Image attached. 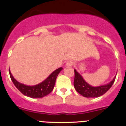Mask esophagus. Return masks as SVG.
<instances>
[{"mask_svg": "<svg viewBox=\"0 0 126 126\" xmlns=\"http://www.w3.org/2000/svg\"><path fill=\"white\" fill-rule=\"evenodd\" d=\"M73 64H74V62H73L72 61H68L67 62H66V66L67 67H71V66H73Z\"/></svg>", "mask_w": 126, "mask_h": 126, "instance_id": "esophagus-1", "label": "esophagus"}]
</instances>
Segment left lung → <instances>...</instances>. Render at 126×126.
<instances>
[{"instance_id": "obj_1", "label": "left lung", "mask_w": 126, "mask_h": 126, "mask_svg": "<svg viewBox=\"0 0 126 126\" xmlns=\"http://www.w3.org/2000/svg\"><path fill=\"white\" fill-rule=\"evenodd\" d=\"M115 77L113 79L112 81L105 85L99 86L96 87L92 86L86 82L81 76V74H79L74 69V86L75 90L78 92L82 96L86 98H95L102 96L106 93L109 89L112 87L115 79Z\"/></svg>"}]
</instances>
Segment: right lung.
Instances as JSON below:
<instances>
[{
	"instance_id": "obj_1",
	"label": "right lung",
	"mask_w": 126,
	"mask_h": 126,
	"mask_svg": "<svg viewBox=\"0 0 126 126\" xmlns=\"http://www.w3.org/2000/svg\"><path fill=\"white\" fill-rule=\"evenodd\" d=\"M62 70V67L57 69L53 71V73L50 74V75L43 82L34 86H27L19 83L14 79L10 70L9 71L11 80L16 87L17 88V90L21 93L28 97L33 98H43L47 96L53 90L55 86L57 77Z\"/></svg>"
}]
</instances>
